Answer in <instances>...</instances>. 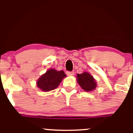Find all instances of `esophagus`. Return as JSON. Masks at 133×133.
I'll return each mask as SVG.
<instances>
[{
    "label": "esophagus",
    "instance_id": "1",
    "mask_svg": "<svg viewBox=\"0 0 133 133\" xmlns=\"http://www.w3.org/2000/svg\"><path fill=\"white\" fill-rule=\"evenodd\" d=\"M67 75H68V76H72V75H74V72L73 71H68V72H66Z\"/></svg>",
    "mask_w": 133,
    "mask_h": 133
}]
</instances>
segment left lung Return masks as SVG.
<instances>
[{
  "label": "left lung",
  "mask_w": 133,
  "mask_h": 133,
  "mask_svg": "<svg viewBox=\"0 0 133 133\" xmlns=\"http://www.w3.org/2000/svg\"><path fill=\"white\" fill-rule=\"evenodd\" d=\"M77 83L82 89L86 92H92L96 89L97 82L89 72H84L77 75Z\"/></svg>",
  "instance_id": "8db88e82"
}]
</instances>
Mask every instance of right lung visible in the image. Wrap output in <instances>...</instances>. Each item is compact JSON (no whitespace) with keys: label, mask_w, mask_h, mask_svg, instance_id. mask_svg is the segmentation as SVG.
Returning a JSON list of instances; mask_svg holds the SVG:
<instances>
[{"label":"right lung","mask_w":133,"mask_h":133,"mask_svg":"<svg viewBox=\"0 0 133 133\" xmlns=\"http://www.w3.org/2000/svg\"><path fill=\"white\" fill-rule=\"evenodd\" d=\"M65 77L66 75L63 71L50 69L38 78L36 85L42 91H51L58 87L63 79Z\"/></svg>","instance_id":"obj_1"}]
</instances>
